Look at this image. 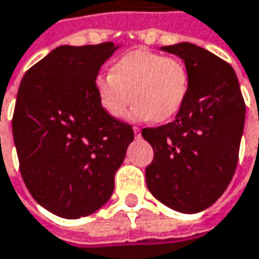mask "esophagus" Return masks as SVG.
Returning <instances> with one entry per match:
<instances>
[{"label": "esophagus", "instance_id": "esophagus-1", "mask_svg": "<svg viewBox=\"0 0 259 259\" xmlns=\"http://www.w3.org/2000/svg\"><path fill=\"white\" fill-rule=\"evenodd\" d=\"M133 132H135V136L136 138H141V129L139 127H133Z\"/></svg>", "mask_w": 259, "mask_h": 259}]
</instances>
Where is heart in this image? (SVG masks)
Returning <instances> with one entry per match:
<instances>
[{
  "label": "heart",
  "instance_id": "heart-1",
  "mask_svg": "<svg viewBox=\"0 0 259 259\" xmlns=\"http://www.w3.org/2000/svg\"><path fill=\"white\" fill-rule=\"evenodd\" d=\"M190 75L184 62L148 50H132L117 60L111 72L95 78L99 104L108 115L121 118L132 102V121L174 118L184 106Z\"/></svg>",
  "mask_w": 259,
  "mask_h": 259
}]
</instances>
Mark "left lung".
Returning a JSON list of instances; mask_svg holds the SVG:
<instances>
[{
	"instance_id": "left-lung-1",
	"label": "left lung",
	"mask_w": 259,
	"mask_h": 259,
	"mask_svg": "<svg viewBox=\"0 0 259 259\" xmlns=\"http://www.w3.org/2000/svg\"><path fill=\"white\" fill-rule=\"evenodd\" d=\"M184 60L190 89L175 120L147 127L154 150L147 187L155 199L181 213H197L223 196L233 179L246 106L234 69L191 42L160 47Z\"/></svg>"
}]
</instances>
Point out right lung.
I'll return each instance as SVG.
<instances>
[{
  "label": "right lung",
  "instance_id": "obj_1",
  "mask_svg": "<svg viewBox=\"0 0 259 259\" xmlns=\"http://www.w3.org/2000/svg\"><path fill=\"white\" fill-rule=\"evenodd\" d=\"M120 44L60 46L22 78L13 138L26 188L49 212L66 220L101 209L114 191L135 135L108 115L95 78Z\"/></svg>",
  "mask_w": 259,
  "mask_h": 259
}]
</instances>
